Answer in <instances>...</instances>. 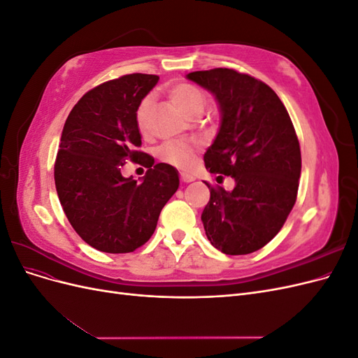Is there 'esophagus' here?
Wrapping results in <instances>:
<instances>
[{
    "label": "esophagus",
    "mask_w": 358,
    "mask_h": 358,
    "mask_svg": "<svg viewBox=\"0 0 358 358\" xmlns=\"http://www.w3.org/2000/svg\"><path fill=\"white\" fill-rule=\"evenodd\" d=\"M180 179H182V182L189 183V182H192L196 178H194L192 175H188V173H180Z\"/></svg>",
    "instance_id": "1"
}]
</instances>
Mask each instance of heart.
I'll list each match as a JSON object with an SVG mask.
<instances>
[{"mask_svg":"<svg viewBox=\"0 0 358 358\" xmlns=\"http://www.w3.org/2000/svg\"><path fill=\"white\" fill-rule=\"evenodd\" d=\"M170 96L173 103H175L179 109L187 113L188 116H194L201 113L203 107L206 104V94L199 86L182 82L173 86L170 90ZM150 106L152 100L150 96H146L138 103L136 110V125L138 131L142 134H148L150 131ZM158 158L169 164L179 167V169H188L196 155V145L182 142V140H171V142L162 143L158 148L157 152Z\"/></svg>","mask_w":358,"mask_h":358,"instance_id":"obj_1","label":"heart"}]
</instances>
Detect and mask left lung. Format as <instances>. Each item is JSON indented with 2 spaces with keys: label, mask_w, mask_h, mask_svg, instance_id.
Returning <instances> with one entry per match:
<instances>
[{
  "label": "left lung",
  "mask_w": 358,
  "mask_h": 358,
  "mask_svg": "<svg viewBox=\"0 0 358 358\" xmlns=\"http://www.w3.org/2000/svg\"><path fill=\"white\" fill-rule=\"evenodd\" d=\"M187 78L220 104L221 127L204 166L236 180L233 191L204 182L210 189L201 213L206 236L227 255L255 252L279 233L294 208L301 171L294 125L276 92L252 76L212 69Z\"/></svg>",
  "instance_id": "8db88e82"
}]
</instances>
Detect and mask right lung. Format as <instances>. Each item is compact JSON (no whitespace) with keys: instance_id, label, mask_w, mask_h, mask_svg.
Masks as SVG:
<instances>
[{"instance_id":"1","label":"right lung","mask_w":358,"mask_h":358,"mask_svg":"<svg viewBox=\"0 0 358 358\" xmlns=\"http://www.w3.org/2000/svg\"><path fill=\"white\" fill-rule=\"evenodd\" d=\"M158 79L133 73L95 86L64 124L55 159L58 197L76 233L101 252L127 254L145 245L179 188L175 167L154 164L138 150L136 110ZM128 159L148 169L140 184L120 175Z\"/></svg>"}]
</instances>
